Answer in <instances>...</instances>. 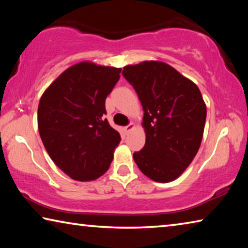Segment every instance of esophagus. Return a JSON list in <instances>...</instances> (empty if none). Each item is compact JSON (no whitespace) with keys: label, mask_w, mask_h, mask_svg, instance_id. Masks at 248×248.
I'll return each instance as SVG.
<instances>
[{"label":"esophagus","mask_w":248,"mask_h":248,"mask_svg":"<svg viewBox=\"0 0 248 248\" xmlns=\"http://www.w3.org/2000/svg\"><path fill=\"white\" fill-rule=\"evenodd\" d=\"M134 127H136V125H134V124L133 123H130L128 125H127V127H125L124 128V130H125V132H127V133H129L130 131H132V130L134 129Z\"/></svg>","instance_id":"34e87169"}]
</instances>
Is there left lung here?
I'll list each match as a JSON object with an SVG mask.
<instances>
[{
    "mask_svg": "<svg viewBox=\"0 0 248 248\" xmlns=\"http://www.w3.org/2000/svg\"><path fill=\"white\" fill-rule=\"evenodd\" d=\"M143 108L145 145L133 159L146 177L157 183L178 178L200 148L207 107L189 78L162 61L124 66Z\"/></svg>",
    "mask_w": 248,
    "mask_h": 248,
    "instance_id": "8db88e82",
    "label": "left lung"
}]
</instances>
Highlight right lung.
Segmentation results:
<instances>
[{
	"label": "right lung",
	"mask_w": 248,
	"mask_h": 248,
	"mask_svg": "<svg viewBox=\"0 0 248 248\" xmlns=\"http://www.w3.org/2000/svg\"><path fill=\"white\" fill-rule=\"evenodd\" d=\"M120 72V68L78 62L59 75L41 96V141L54 164L72 179L95 180L111 164L120 134L104 118L105 100Z\"/></svg>",
	"instance_id": "right-lung-1"
}]
</instances>
